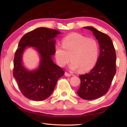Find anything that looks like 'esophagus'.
I'll return each mask as SVG.
<instances>
[{
    "label": "esophagus",
    "mask_w": 127,
    "mask_h": 127,
    "mask_svg": "<svg viewBox=\"0 0 127 127\" xmlns=\"http://www.w3.org/2000/svg\"><path fill=\"white\" fill-rule=\"evenodd\" d=\"M65 74V76L66 77H70V76H72L71 74L68 73H67V72H65V74Z\"/></svg>",
    "instance_id": "34e87169"
}]
</instances>
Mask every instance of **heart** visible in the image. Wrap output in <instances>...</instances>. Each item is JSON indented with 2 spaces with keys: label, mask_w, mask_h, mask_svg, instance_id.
<instances>
[{
  "label": "heart",
  "mask_w": 127,
  "mask_h": 127,
  "mask_svg": "<svg viewBox=\"0 0 127 127\" xmlns=\"http://www.w3.org/2000/svg\"><path fill=\"white\" fill-rule=\"evenodd\" d=\"M54 54L61 66H65L70 58V69L86 72L91 69L97 62L98 45L93 38L78 33H72L63 40L62 46L55 47Z\"/></svg>",
  "instance_id": "heart-1"
}]
</instances>
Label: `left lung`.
Returning a JSON list of instances; mask_svg holds the SVG:
<instances>
[{"label":"left lung","mask_w":127,"mask_h":127,"mask_svg":"<svg viewBox=\"0 0 127 127\" xmlns=\"http://www.w3.org/2000/svg\"><path fill=\"white\" fill-rule=\"evenodd\" d=\"M90 30L97 39L100 55L96 65L89 73L80 75L81 85L77 91L85 100L96 99L106 94L116 73V53L111 38L91 26L83 27Z\"/></svg>","instance_id":"left-lung-1"}]
</instances>
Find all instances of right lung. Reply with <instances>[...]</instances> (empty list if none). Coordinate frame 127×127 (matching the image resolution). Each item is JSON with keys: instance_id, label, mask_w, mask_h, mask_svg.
I'll use <instances>...</instances> for the list:
<instances>
[{"instance_id": "right-lung-1", "label": "right lung", "mask_w": 127, "mask_h": 127, "mask_svg": "<svg viewBox=\"0 0 127 127\" xmlns=\"http://www.w3.org/2000/svg\"><path fill=\"white\" fill-rule=\"evenodd\" d=\"M60 34L57 30L39 27L26 33L19 42L13 74L21 91L30 100L39 101L48 98L58 79L64 74L63 69L53 60L55 38ZM27 47H33L40 57L38 66L32 70L27 69L23 62V55Z\"/></svg>"}]
</instances>
